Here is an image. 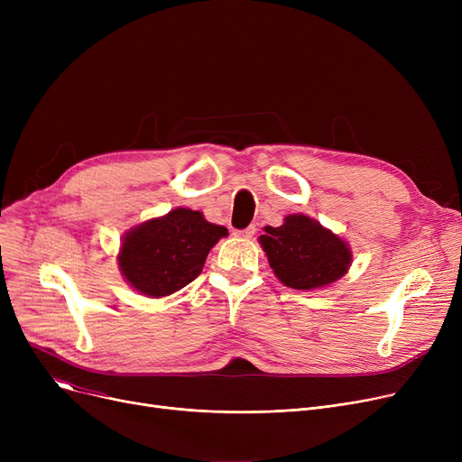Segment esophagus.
<instances>
[{
    "instance_id": "obj_1",
    "label": "esophagus",
    "mask_w": 462,
    "mask_h": 462,
    "mask_svg": "<svg viewBox=\"0 0 462 462\" xmlns=\"http://www.w3.org/2000/svg\"><path fill=\"white\" fill-rule=\"evenodd\" d=\"M254 232H256V226L251 225V226H247L245 230H236V236H239V237H253Z\"/></svg>"
}]
</instances>
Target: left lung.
I'll return each instance as SVG.
<instances>
[{
	"label": "left lung",
	"instance_id": "left-lung-1",
	"mask_svg": "<svg viewBox=\"0 0 462 462\" xmlns=\"http://www.w3.org/2000/svg\"><path fill=\"white\" fill-rule=\"evenodd\" d=\"M258 241L277 279L296 290L328 286L352 263L346 241L301 213L284 217L277 228L265 226Z\"/></svg>",
	"mask_w": 462,
	"mask_h": 462
}]
</instances>
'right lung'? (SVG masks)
<instances>
[{"label":"right lung","instance_id":"1","mask_svg":"<svg viewBox=\"0 0 462 462\" xmlns=\"http://www.w3.org/2000/svg\"><path fill=\"white\" fill-rule=\"evenodd\" d=\"M225 236L228 230L208 223L200 211L176 208L124 236L119 270L136 292L170 296L202 273L208 253Z\"/></svg>","mask_w":462,"mask_h":462}]
</instances>
